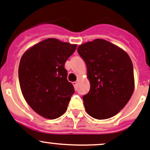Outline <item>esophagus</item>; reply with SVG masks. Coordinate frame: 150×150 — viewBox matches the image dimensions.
<instances>
[{"mask_svg":"<svg viewBox=\"0 0 150 150\" xmlns=\"http://www.w3.org/2000/svg\"><path fill=\"white\" fill-rule=\"evenodd\" d=\"M72 84H73L74 87H75V89H77V86H78V82L75 81V82H72Z\"/></svg>","mask_w":150,"mask_h":150,"instance_id":"1","label":"esophagus"}]
</instances>
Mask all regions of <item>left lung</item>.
Listing matches in <instances>:
<instances>
[{
    "label": "left lung",
    "instance_id": "obj_1",
    "mask_svg": "<svg viewBox=\"0 0 150 150\" xmlns=\"http://www.w3.org/2000/svg\"><path fill=\"white\" fill-rule=\"evenodd\" d=\"M90 89L83 96L86 112L96 119L113 117L126 106L135 89L133 66L124 50L97 38L80 45Z\"/></svg>",
    "mask_w": 150,
    "mask_h": 150
}]
</instances>
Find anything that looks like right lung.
<instances>
[{
  "label": "right lung",
  "instance_id": "add662e5",
  "mask_svg": "<svg viewBox=\"0 0 150 150\" xmlns=\"http://www.w3.org/2000/svg\"><path fill=\"white\" fill-rule=\"evenodd\" d=\"M77 48L56 38H47L22 55L18 78L23 98L36 113L48 119L62 115L75 89L67 81L64 65Z\"/></svg>",
  "mask_w": 150,
  "mask_h": 150
}]
</instances>
